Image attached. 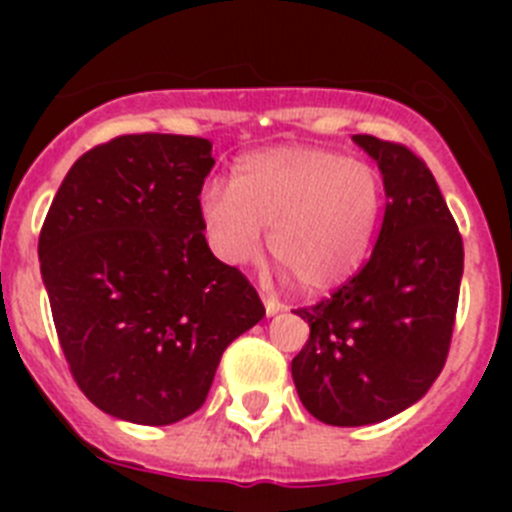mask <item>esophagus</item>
Returning a JSON list of instances; mask_svg holds the SVG:
<instances>
[{"mask_svg":"<svg viewBox=\"0 0 512 512\" xmlns=\"http://www.w3.org/2000/svg\"><path fill=\"white\" fill-rule=\"evenodd\" d=\"M261 300H264L266 315H269V318H271V315H277L279 310H284V307H282V302H279V300H274V297H269V295H261Z\"/></svg>","mask_w":512,"mask_h":512,"instance_id":"1","label":"esophagus"}]
</instances>
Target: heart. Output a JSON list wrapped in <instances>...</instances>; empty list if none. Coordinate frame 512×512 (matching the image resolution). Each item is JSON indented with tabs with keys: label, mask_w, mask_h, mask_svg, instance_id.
Segmentation results:
<instances>
[{
	"label": "heart",
	"mask_w": 512,
	"mask_h": 512,
	"mask_svg": "<svg viewBox=\"0 0 512 512\" xmlns=\"http://www.w3.org/2000/svg\"><path fill=\"white\" fill-rule=\"evenodd\" d=\"M374 166L312 146L248 153L233 182L202 189L200 210L212 253L228 266L253 261L264 246L302 292H325L351 279L369 256L382 212Z\"/></svg>",
	"instance_id": "obj_1"
}]
</instances>
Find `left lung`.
Here are the masks:
<instances>
[{"label":"left lung","instance_id":"8db88e82","mask_svg":"<svg viewBox=\"0 0 512 512\" xmlns=\"http://www.w3.org/2000/svg\"><path fill=\"white\" fill-rule=\"evenodd\" d=\"M354 143L382 171L377 246L328 300L295 310L310 338L292 359L307 413L328 425H372L408 410L441 374L454 333L464 246L431 169L374 135Z\"/></svg>","mask_w":512,"mask_h":512}]
</instances>
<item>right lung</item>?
Masks as SVG:
<instances>
[{"label":"right lung","instance_id":"right-lung-1","mask_svg":"<svg viewBox=\"0 0 512 512\" xmlns=\"http://www.w3.org/2000/svg\"><path fill=\"white\" fill-rule=\"evenodd\" d=\"M212 143L120 135L69 169L38 256L63 356L112 418L171 425L202 408L225 348L264 318L202 233Z\"/></svg>","mask_w":512,"mask_h":512}]
</instances>
